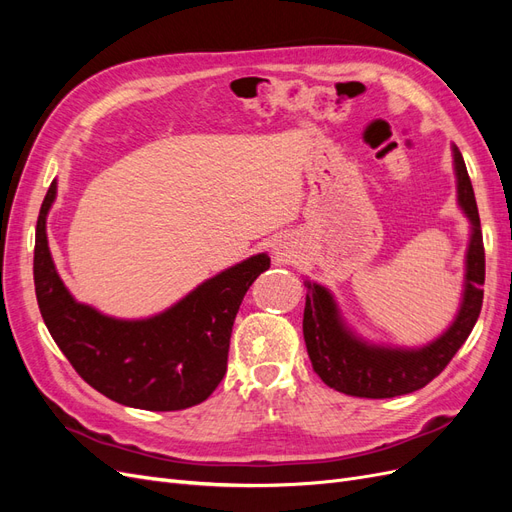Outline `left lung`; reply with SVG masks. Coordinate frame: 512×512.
I'll return each mask as SVG.
<instances>
[{"mask_svg":"<svg viewBox=\"0 0 512 512\" xmlns=\"http://www.w3.org/2000/svg\"><path fill=\"white\" fill-rule=\"evenodd\" d=\"M453 164L457 175V205L470 222L463 294L455 320L433 342L418 348L382 346L354 333L342 316L333 292L305 280L307 299L303 312V337L314 371L331 389L369 399H384L423 389L451 363L466 342L483 307L485 247L472 183L457 145Z\"/></svg>","mask_w":512,"mask_h":512,"instance_id":"1","label":"left lung"}]
</instances>
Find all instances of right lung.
<instances>
[{
    "mask_svg": "<svg viewBox=\"0 0 512 512\" xmlns=\"http://www.w3.org/2000/svg\"><path fill=\"white\" fill-rule=\"evenodd\" d=\"M55 196L57 181L38 215L34 284L46 329L76 374L130 408L170 412L205 401L226 374L239 305L271 258L265 252L245 258L151 318L106 316L76 301L55 269L46 239Z\"/></svg>",
    "mask_w": 512,
    "mask_h": 512,
    "instance_id": "right-lung-1",
    "label": "right lung"
}]
</instances>
